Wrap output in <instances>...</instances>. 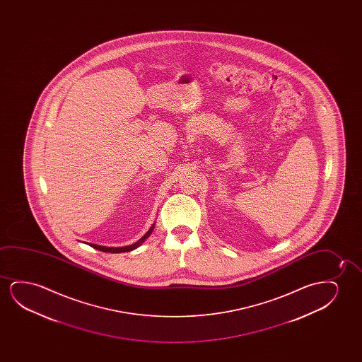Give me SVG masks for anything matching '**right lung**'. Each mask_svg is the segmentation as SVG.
Instances as JSON below:
<instances>
[{
    "label": "right lung",
    "mask_w": 362,
    "mask_h": 362,
    "mask_svg": "<svg viewBox=\"0 0 362 362\" xmlns=\"http://www.w3.org/2000/svg\"><path fill=\"white\" fill-rule=\"evenodd\" d=\"M154 228V223L152 225V228H149L147 233H144L142 238H139L137 243H134V245H129V246H124V247H106V246H100V245H95V243H89V246L91 247L96 248V250H99V251H103V252H111V253H119V252H129V251H132L134 248L139 247L141 246L142 243H144V240L146 238H149V235L152 233Z\"/></svg>",
    "instance_id": "right-lung-1"
}]
</instances>
